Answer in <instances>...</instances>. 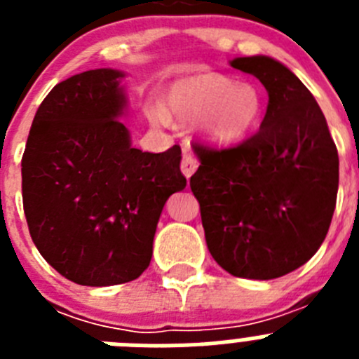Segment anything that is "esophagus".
Here are the masks:
<instances>
[{
  "instance_id": "34e87169",
  "label": "esophagus",
  "mask_w": 359,
  "mask_h": 359,
  "mask_svg": "<svg viewBox=\"0 0 359 359\" xmlns=\"http://www.w3.org/2000/svg\"><path fill=\"white\" fill-rule=\"evenodd\" d=\"M196 169H198V160L185 149L182 158V172L185 174V177L189 180V177L196 172Z\"/></svg>"
}]
</instances>
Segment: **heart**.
<instances>
[{"instance_id":"1","label":"heart","mask_w":359,"mask_h":359,"mask_svg":"<svg viewBox=\"0 0 359 359\" xmlns=\"http://www.w3.org/2000/svg\"><path fill=\"white\" fill-rule=\"evenodd\" d=\"M167 109L180 122L199 120V131L215 147L244 140L261 120L262 93L250 82H236L221 73H198L176 81L167 91ZM154 123L167 122L163 109L149 111Z\"/></svg>"}]
</instances>
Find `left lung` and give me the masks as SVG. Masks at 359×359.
I'll use <instances>...</instances> for the list:
<instances>
[{"mask_svg": "<svg viewBox=\"0 0 359 359\" xmlns=\"http://www.w3.org/2000/svg\"><path fill=\"white\" fill-rule=\"evenodd\" d=\"M268 91L261 129L228 149L194 144L208 252L228 273L269 280L315 255L329 231L338 194V151L327 122L291 69L266 55L230 62Z\"/></svg>", "mask_w": 359, "mask_h": 359, "instance_id": "obj_1", "label": "left lung"}]
</instances>
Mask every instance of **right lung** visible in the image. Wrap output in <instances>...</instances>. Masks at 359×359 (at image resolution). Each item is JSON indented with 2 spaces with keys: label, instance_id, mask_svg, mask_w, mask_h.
Masks as SVG:
<instances>
[{
  "label": "right lung",
  "instance_id": "add662e5",
  "mask_svg": "<svg viewBox=\"0 0 359 359\" xmlns=\"http://www.w3.org/2000/svg\"><path fill=\"white\" fill-rule=\"evenodd\" d=\"M118 69L79 73L46 95L27 140L23 208L44 261L81 286H115L147 269L170 194L185 189L182 149L131 147L118 116Z\"/></svg>",
  "mask_w": 359,
  "mask_h": 359
}]
</instances>
